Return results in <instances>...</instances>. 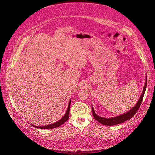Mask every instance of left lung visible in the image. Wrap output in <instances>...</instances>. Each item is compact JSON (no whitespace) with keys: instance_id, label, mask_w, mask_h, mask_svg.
I'll use <instances>...</instances> for the list:
<instances>
[{"instance_id":"left-lung-1","label":"left lung","mask_w":155,"mask_h":155,"mask_svg":"<svg viewBox=\"0 0 155 155\" xmlns=\"http://www.w3.org/2000/svg\"><path fill=\"white\" fill-rule=\"evenodd\" d=\"M147 84V74H146L145 85H144L142 94H141L139 99L137 102L136 104H135V105L133 107H132L130 110H129V111H127L126 113L123 114L121 115H120L112 117V118L102 117H101V116H99V115H98L96 114L94 110V108L92 105L93 115V117L95 118V120H97L100 123H101L104 125H105V126H114V125L120 124V123H123V122H124L127 120H130L132 117H133L136 114V113L137 112V110H138L139 107L141 105V103H142V99L143 98L145 92V90H146Z\"/></svg>"}]
</instances>
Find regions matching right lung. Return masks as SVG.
<instances>
[{"label": "right lung", "instance_id": "1", "mask_svg": "<svg viewBox=\"0 0 155 155\" xmlns=\"http://www.w3.org/2000/svg\"><path fill=\"white\" fill-rule=\"evenodd\" d=\"M72 99V98H71ZM71 99L69 102V105L68 107V109L67 111H66L65 115H64V117L61 118L59 120H58V121H56V123H54L53 124H49V125H46V126H34L32 125V124H30L31 125H32V126H34L35 128H38V129H53V128H56L58 127L59 126H60L61 125L63 124L64 123H65L66 121H68V120L69 119V111H70V105H71Z\"/></svg>", "mask_w": 155, "mask_h": 155}]
</instances>
